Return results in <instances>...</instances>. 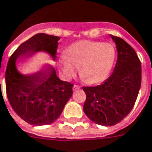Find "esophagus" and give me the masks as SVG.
<instances>
[{"mask_svg": "<svg viewBox=\"0 0 152 152\" xmlns=\"http://www.w3.org/2000/svg\"><path fill=\"white\" fill-rule=\"evenodd\" d=\"M78 89H80V86H73V91H76Z\"/></svg>", "mask_w": 152, "mask_h": 152, "instance_id": "1", "label": "esophagus"}]
</instances>
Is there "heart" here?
<instances>
[{"label":"heart","instance_id":"heart-1","mask_svg":"<svg viewBox=\"0 0 152 152\" xmlns=\"http://www.w3.org/2000/svg\"><path fill=\"white\" fill-rule=\"evenodd\" d=\"M115 59V49L109 43L80 41L70 46L59 62L61 76L70 80L79 68L80 77L90 84L102 82L109 76Z\"/></svg>","mask_w":152,"mask_h":152}]
</instances>
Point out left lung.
I'll return each mask as SVG.
<instances>
[{"instance_id": "8db88e82", "label": "left lung", "mask_w": 152, "mask_h": 152, "mask_svg": "<svg viewBox=\"0 0 152 152\" xmlns=\"http://www.w3.org/2000/svg\"><path fill=\"white\" fill-rule=\"evenodd\" d=\"M118 58L113 73L101 85L83 86L86 94L84 112L94 124L113 126L135 104L142 81V66L135 50L119 37L111 35Z\"/></svg>"}]
</instances>
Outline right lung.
Masks as SVG:
<instances>
[{"mask_svg": "<svg viewBox=\"0 0 152 152\" xmlns=\"http://www.w3.org/2000/svg\"><path fill=\"white\" fill-rule=\"evenodd\" d=\"M59 39L58 36L37 34L19 46L7 64L8 100L17 115L31 125H48L57 120L72 95L73 85L59 79L50 65L38 72L23 75L15 62L17 59L31 58L37 52H46L54 59Z\"/></svg>", "mask_w": 152, "mask_h": 152, "instance_id": "add662e5", "label": "right lung"}]
</instances>
